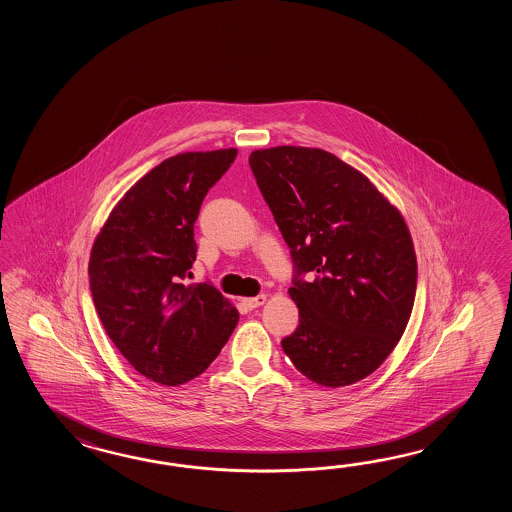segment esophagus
<instances>
[{
  "label": "esophagus",
  "mask_w": 512,
  "mask_h": 512,
  "mask_svg": "<svg viewBox=\"0 0 512 512\" xmlns=\"http://www.w3.org/2000/svg\"><path fill=\"white\" fill-rule=\"evenodd\" d=\"M265 300H267V296H265V294H260V296H254V298H245V300H243V305H245V307H249V309H256V307H260V305L265 304Z\"/></svg>",
  "instance_id": "1"
}]
</instances>
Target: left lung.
I'll return each instance as SVG.
<instances>
[{
    "label": "left lung",
    "mask_w": 512,
    "mask_h": 512,
    "mask_svg": "<svg viewBox=\"0 0 512 512\" xmlns=\"http://www.w3.org/2000/svg\"><path fill=\"white\" fill-rule=\"evenodd\" d=\"M249 164L293 258L300 324L282 340L285 355L316 384L362 381L397 346L414 307L417 260L401 212L318 148L256 150Z\"/></svg>",
    "instance_id": "left-lung-1"
}]
</instances>
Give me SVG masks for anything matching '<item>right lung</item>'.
I'll use <instances>...</instances> for the list:
<instances>
[{"label":"right lung","mask_w":512,"mask_h":512,"mask_svg":"<svg viewBox=\"0 0 512 512\" xmlns=\"http://www.w3.org/2000/svg\"><path fill=\"white\" fill-rule=\"evenodd\" d=\"M236 148L179 153L144 175L113 208L89 258L98 318L146 379L177 386L207 370L240 320L210 282L188 285L194 223Z\"/></svg>","instance_id":"add662e5"}]
</instances>
